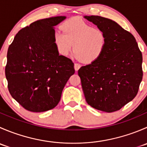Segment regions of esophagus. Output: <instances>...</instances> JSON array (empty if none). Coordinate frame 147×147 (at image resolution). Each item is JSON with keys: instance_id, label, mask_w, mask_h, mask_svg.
<instances>
[{"instance_id": "obj_1", "label": "esophagus", "mask_w": 147, "mask_h": 147, "mask_svg": "<svg viewBox=\"0 0 147 147\" xmlns=\"http://www.w3.org/2000/svg\"><path fill=\"white\" fill-rule=\"evenodd\" d=\"M81 65L80 64H78V63H75V65H74V67H75V71H78V69L80 68Z\"/></svg>"}]
</instances>
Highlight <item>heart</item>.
Instances as JSON below:
<instances>
[{
	"mask_svg": "<svg viewBox=\"0 0 147 147\" xmlns=\"http://www.w3.org/2000/svg\"><path fill=\"white\" fill-rule=\"evenodd\" d=\"M63 32L53 34L54 44L61 55L67 56L73 45L74 56L84 63H92L98 60L107 45L105 32L80 18H74L63 23Z\"/></svg>",
	"mask_w": 147,
	"mask_h": 147,
	"instance_id": "b5f03b06",
	"label": "heart"
}]
</instances>
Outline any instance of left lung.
<instances>
[{"instance_id":"left-lung-1","label":"left lung","mask_w":147,"mask_h":147,"mask_svg":"<svg viewBox=\"0 0 147 147\" xmlns=\"http://www.w3.org/2000/svg\"><path fill=\"white\" fill-rule=\"evenodd\" d=\"M105 32L107 45L94 63L78 70L86 102L92 107L113 112L137 95L142 80V54L134 37L111 19L84 16Z\"/></svg>"}]
</instances>
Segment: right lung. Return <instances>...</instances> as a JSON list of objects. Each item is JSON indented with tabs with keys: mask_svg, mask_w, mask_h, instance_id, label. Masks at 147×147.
<instances>
[{
	"mask_svg": "<svg viewBox=\"0 0 147 147\" xmlns=\"http://www.w3.org/2000/svg\"><path fill=\"white\" fill-rule=\"evenodd\" d=\"M66 19H41L20 30L7 53L5 77L13 99L28 111L53 109L75 73L70 59L60 55L53 40L55 26Z\"/></svg>",
	"mask_w": 147,
	"mask_h": 147,
	"instance_id": "right-lung-1",
	"label": "right lung"
}]
</instances>
